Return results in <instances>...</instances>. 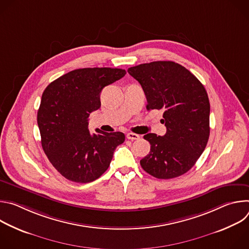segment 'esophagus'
I'll list each match as a JSON object with an SVG mask.
<instances>
[{
	"mask_svg": "<svg viewBox=\"0 0 249 249\" xmlns=\"http://www.w3.org/2000/svg\"><path fill=\"white\" fill-rule=\"evenodd\" d=\"M126 137H127V139H129V140H138V139H140V136L138 135V134H134V133H127V135H126Z\"/></svg>",
	"mask_w": 249,
	"mask_h": 249,
	"instance_id": "obj_1",
	"label": "esophagus"
}]
</instances>
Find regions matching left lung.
Instances as JSON below:
<instances>
[{
  "instance_id": "obj_1",
  "label": "left lung",
  "mask_w": 249,
  "mask_h": 249,
  "mask_svg": "<svg viewBox=\"0 0 249 249\" xmlns=\"http://www.w3.org/2000/svg\"><path fill=\"white\" fill-rule=\"evenodd\" d=\"M143 88L147 109L163 111L164 136L150 133L144 139L150 153L141 166L160 179L186 173L204 152L210 135V102L201 82L183 66L157 61L128 69Z\"/></svg>"
}]
</instances>
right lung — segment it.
Returning <instances> with one entry per match:
<instances>
[{
  "instance_id": "obj_1",
  "label": "right lung",
  "mask_w": 249,
  "mask_h": 249,
  "mask_svg": "<svg viewBox=\"0 0 249 249\" xmlns=\"http://www.w3.org/2000/svg\"><path fill=\"white\" fill-rule=\"evenodd\" d=\"M112 68L77 69L52 82L44 90L37 112L41 145L52 165L65 178L79 183L97 179L108 168L121 132L89 131V116L100 107L104 87L123 78Z\"/></svg>"
}]
</instances>
